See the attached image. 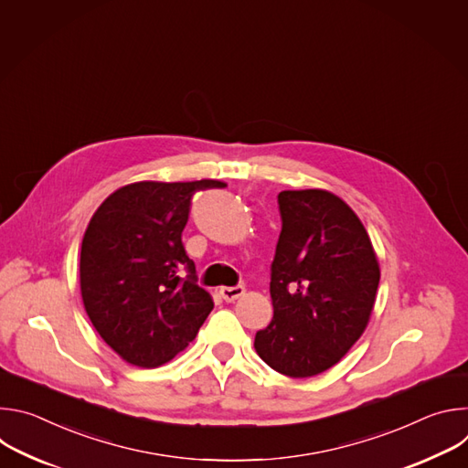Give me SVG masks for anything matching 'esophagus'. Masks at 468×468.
<instances>
[{
	"instance_id": "1",
	"label": "esophagus",
	"mask_w": 468,
	"mask_h": 468,
	"mask_svg": "<svg viewBox=\"0 0 468 468\" xmlns=\"http://www.w3.org/2000/svg\"><path fill=\"white\" fill-rule=\"evenodd\" d=\"M244 292H246V289H244L242 285H237V287H222V289H220V294H222V298H224L226 302H235V300H239L240 296H244Z\"/></svg>"
}]
</instances>
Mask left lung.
I'll list each match as a JSON object with an SVG mask.
<instances>
[{
	"label": "left lung",
	"mask_w": 468,
	"mask_h": 468,
	"mask_svg": "<svg viewBox=\"0 0 468 468\" xmlns=\"http://www.w3.org/2000/svg\"><path fill=\"white\" fill-rule=\"evenodd\" d=\"M282 233L271 274L274 318L255 352L280 374L311 378L357 343L370 320L379 264L357 215L320 188L278 194Z\"/></svg>",
	"instance_id": "1"
}]
</instances>
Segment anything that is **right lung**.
<instances>
[{"label":"right lung","instance_id":"1","mask_svg":"<svg viewBox=\"0 0 468 468\" xmlns=\"http://www.w3.org/2000/svg\"><path fill=\"white\" fill-rule=\"evenodd\" d=\"M224 186L217 179L139 181L114 190L92 215L80 261L83 305L100 337L129 365L168 363L213 311L181 233L192 196Z\"/></svg>","mask_w":468,"mask_h":468}]
</instances>
